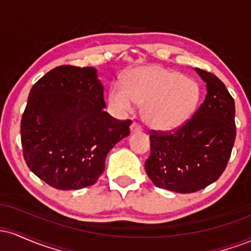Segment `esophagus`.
Listing matches in <instances>:
<instances>
[{
  "label": "esophagus",
  "instance_id": "34e87169",
  "mask_svg": "<svg viewBox=\"0 0 251 251\" xmlns=\"http://www.w3.org/2000/svg\"><path fill=\"white\" fill-rule=\"evenodd\" d=\"M129 129H131V133H139V132H142V127L137 123H132L131 126H129Z\"/></svg>",
  "mask_w": 251,
  "mask_h": 251
}]
</instances>
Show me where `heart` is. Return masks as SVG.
Segmentation results:
<instances>
[{
  "instance_id": "heart-1",
  "label": "heart",
  "mask_w": 251,
  "mask_h": 251,
  "mask_svg": "<svg viewBox=\"0 0 251 251\" xmlns=\"http://www.w3.org/2000/svg\"><path fill=\"white\" fill-rule=\"evenodd\" d=\"M201 99L198 83L163 66H143L128 72L124 86L108 91V105L119 114L143 105V120L150 128L169 132L179 128L194 116Z\"/></svg>"
}]
</instances>
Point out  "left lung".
<instances>
[{
    "label": "left lung",
    "instance_id": "8db88e82",
    "mask_svg": "<svg viewBox=\"0 0 251 251\" xmlns=\"http://www.w3.org/2000/svg\"><path fill=\"white\" fill-rule=\"evenodd\" d=\"M206 96L191 119L172 133L152 131L151 154L145 162L155 186L179 194L200 191L226 168L236 138L235 101L223 82L200 68Z\"/></svg>",
    "mask_w": 251,
    "mask_h": 251
}]
</instances>
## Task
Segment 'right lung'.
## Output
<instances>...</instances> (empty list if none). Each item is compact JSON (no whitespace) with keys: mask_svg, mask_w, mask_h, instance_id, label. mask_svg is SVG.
<instances>
[{"mask_svg":"<svg viewBox=\"0 0 251 251\" xmlns=\"http://www.w3.org/2000/svg\"><path fill=\"white\" fill-rule=\"evenodd\" d=\"M103 101V86L93 67L59 66L30 89L21 120L28 168L59 190L97 183L106 155L129 134L131 120L114 119Z\"/></svg>","mask_w":251,"mask_h":251,"instance_id":"right-lung-1","label":"right lung"}]
</instances>
